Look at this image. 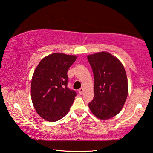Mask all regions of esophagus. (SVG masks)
<instances>
[{"label":"esophagus","instance_id":"esophagus-1","mask_svg":"<svg viewBox=\"0 0 153 153\" xmlns=\"http://www.w3.org/2000/svg\"><path fill=\"white\" fill-rule=\"evenodd\" d=\"M78 92L79 94H82L83 92H84V88H81L78 90Z\"/></svg>","mask_w":153,"mask_h":153}]
</instances>
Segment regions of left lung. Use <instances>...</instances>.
<instances>
[{
  "label": "left lung",
  "instance_id": "obj_1",
  "mask_svg": "<svg viewBox=\"0 0 153 153\" xmlns=\"http://www.w3.org/2000/svg\"><path fill=\"white\" fill-rule=\"evenodd\" d=\"M94 77V97L88 106L100 120L114 117L122 109L128 93L126 73L120 61L107 52L87 56Z\"/></svg>",
  "mask_w": 153,
  "mask_h": 153
}]
</instances>
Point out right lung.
<instances>
[{"label": "right lung", "instance_id": "1", "mask_svg": "<svg viewBox=\"0 0 153 153\" xmlns=\"http://www.w3.org/2000/svg\"><path fill=\"white\" fill-rule=\"evenodd\" d=\"M75 55L53 53L40 61L33 72L31 98L35 110L48 121H58L70 109L77 93L67 88V71Z\"/></svg>", "mask_w": 153, "mask_h": 153}]
</instances>
